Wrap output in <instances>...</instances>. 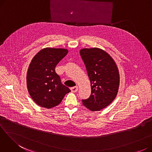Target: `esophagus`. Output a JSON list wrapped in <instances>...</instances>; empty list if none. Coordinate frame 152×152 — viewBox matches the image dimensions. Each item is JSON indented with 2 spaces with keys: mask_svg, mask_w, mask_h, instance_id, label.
I'll return each instance as SVG.
<instances>
[{
  "mask_svg": "<svg viewBox=\"0 0 152 152\" xmlns=\"http://www.w3.org/2000/svg\"><path fill=\"white\" fill-rule=\"evenodd\" d=\"M78 90V87L77 86H75V87H71V92H77Z\"/></svg>",
  "mask_w": 152,
  "mask_h": 152,
  "instance_id": "obj_1",
  "label": "esophagus"
}]
</instances>
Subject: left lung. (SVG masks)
<instances>
[{"label":"left lung","instance_id":"8db88e82","mask_svg":"<svg viewBox=\"0 0 152 152\" xmlns=\"http://www.w3.org/2000/svg\"><path fill=\"white\" fill-rule=\"evenodd\" d=\"M81 57L91 81V94L83 104L94 111L105 108L116 97L119 86V74L111 56L99 48L83 49Z\"/></svg>","mask_w":152,"mask_h":152}]
</instances>
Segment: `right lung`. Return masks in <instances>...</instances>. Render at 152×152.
<instances>
[{
	"instance_id": "add662e5",
	"label": "right lung",
	"mask_w": 152,
	"mask_h": 152,
	"mask_svg": "<svg viewBox=\"0 0 152 152\" xmlns=\"http://www.w3.org/2000/svg\"><path fill=\"white\" fill-rule=\"evenodd\" d=\"M68 52L65 49L47 47L32 59L26 75L27 88L31 97L39 106L48 109L57 106L71 92L61 83L55 70Z\"/></svg>"
}]
</instances>
